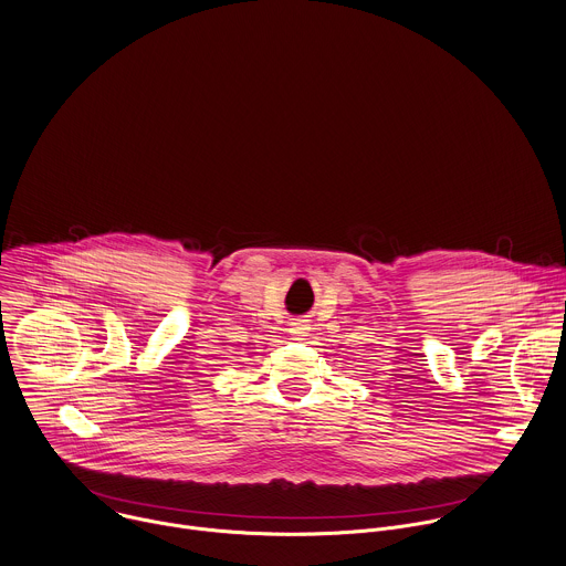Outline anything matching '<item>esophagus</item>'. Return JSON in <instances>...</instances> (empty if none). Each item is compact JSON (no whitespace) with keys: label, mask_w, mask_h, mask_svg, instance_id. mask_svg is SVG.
<instances>
[{"label":"esophagus","mask_w":566,"mask_h":566,"mask_svg":"<svg viewBox=\"0 0 566 566\" xmlns=\"http://www.w3.org/2000/svg\"><path fill=\"white\" fill-rule=\"evenodd\" d=\"M308 331H311L308 319H293V322L289 324V333H291L295 339H306V337H308Z\"/></svg>","instance_id":"1"}]
</instances>
